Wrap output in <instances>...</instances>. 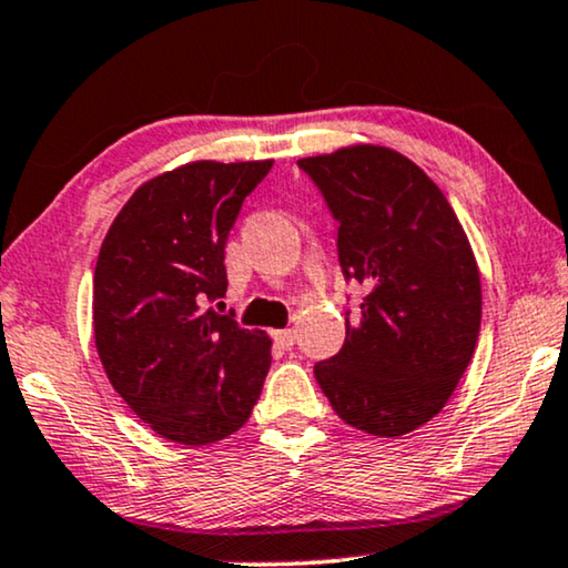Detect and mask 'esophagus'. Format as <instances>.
Masks as SVG:
<instances>
[{
    "label": "esophagus",
    "instance_id": "obj_1",
    "mask_svg": "<svg viewBox=\"0 0 568 568\" xmlns=\"http://www.w3.org/2000/svg\"><path fill=\"white\" fill-rule=\"evenodd\" d=\"M294 338H297V333L292 328H284V331H274V341L282 348H292L294 346Z\"/></svg>",
    "mask_w": 568,
    "mask_h": 568
}]
</instances>
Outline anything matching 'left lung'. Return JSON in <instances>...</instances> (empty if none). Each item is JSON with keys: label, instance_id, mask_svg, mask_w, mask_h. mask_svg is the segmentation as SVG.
<instances>
[{"label": "left lung", "instance_id": "obj_1", "mask_svg": "<svg viewBox=\"0 0 568 568\" xmlns=\"http://www.w3.org/2000/svg\"><path fill=\"white\" fill-rule=\"evenodd\" d=\"M297 165L338 222L341 271L367 292L315 379L354 429L400 437L445 408L476 352L470 243L445 193L400 152L356 144Z\"/></svg>", "mask_w": 568, "mask_h": 568}]
</instances>
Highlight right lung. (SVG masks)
<instances>
[{
  "label": "right lung",
  "mask_w": 568,
  "mask_h": 568,
  "mask_svg": "<svg viewBox=\"0 0 568 568\" xmlns=\"http://www.w3.org/2000/svg\"><path fill=\"white\" fill-rule=\"evenodd\" d=\"M274 160H199L126 201L100 247L92 325L103 369L142 422L178 445L237 432L271 367V338L204 302L227 292L224 245Z\"/></svg>",
  "instance_id": "obj_1"
}]
</instances>
